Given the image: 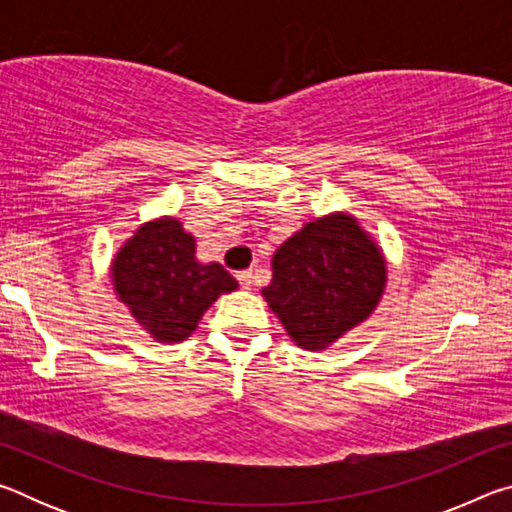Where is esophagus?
<instances>
[{"label": "esophagus", "mask_w": 512, "mask_h": 512, "mask_svg": "<svg viewBox=\"0 0 512 512\" xmlns=\"http://www.w3.org/2000/svg\"><path fill=\"white\" fill-rule=\"evenodd\" d=\"M237 280H239L241 287L250 289L255 284V271H253V268H248V271H241V273H237Z\"/></svg>", "instance_id": "obj_1"}]
</instances>
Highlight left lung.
I'll use <instances>...</instances> for the list:
<instances>
[{
  "label": "left lung",
  "instance_id": "left-lung-1",
  "mask_svg": "<svg viewBox=\"0 0 512 512\" xmlns=\"http://www.w3.org/2000/svg\"><path fill=\"white\" fill-rule=\"evenodd\" d=\"M384 282V259L357 221L327 216L277 248L262 296L300 348L320 350L372 314Z\"/></svg>",
  "mask_w": 512,
  "mask_h": 512
}]
</instances>
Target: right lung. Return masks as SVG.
<instances>
[{
	"label": "right lung",
	"mask_w": 512,
	"mask_h": 512,
	"mask_svg": "<svg viewBox=\"0 0 512 512\" xmlns=\"http://www.w3.org/2000/svg\"><path fill=\"white\" fill-rule=\"evenodd\" d=\"M194 253V237L178 221L162 219L137 230L112 264L119 298L160 343L185 341L203 311L237 289L221 264H198Z\"/></svg>",
	"instance_id": "1"
}]
</instances>
